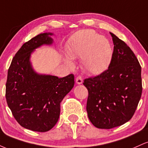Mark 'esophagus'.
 Segmentation results:
<instances>
[{"label": "esophagus", "instance_id": "1", "mask_svg": "<svg viewBox=\"0 0 148 148\" xmlns=\"http://www.w3.org/2000/svg\"><path fill=\"white\" fill-rule=\"evenodd\" d=\"M76 82L77 84H81L83 83V79L81 76H78L76 79Z\"/></svg>", "mask_w": 148, "mask_h": 148}]
</instances>
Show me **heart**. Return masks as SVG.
I'll use <instances>...</instances> for the list:
<instances>
[{
    "label": "heart",
    "mask_w": 148,
    "mask_h": 148,
    "mask_svg": "<svg viewBox=\"0 0 148 148\" xmlns=\"http://www.w3.org/2000/svg\"><path fill=\"white\" fill-rule=\"evenodd\" d=\"M68 55L72 58H81V64L91 74L103 72L111 62L113 49L109 41L92 30L79 31L69 41ZM67 64L72 67L71 61Z\"/></svg>",
    "instance_id": "1"
}]
</instances>
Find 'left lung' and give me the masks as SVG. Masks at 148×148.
<instances>
[{
    "instance_id": "left-lung-1",
    "label": "left lung",
    "mask_w": 148,
    "mask_h": 148,
    "mask_svg": "<svg viewBox=\"0 0 148 148\" xmlns=\"http://www.w3.org/2000/svg\"><path fill=\"white\" fill-rule=\"evenodd\" d=\"M108 68L84 79L88 91L86 110L95 127L109 129L126 123L136 110L142 94L141 67L132 49L114 34Z\"/></svg>"
}]
</instances>
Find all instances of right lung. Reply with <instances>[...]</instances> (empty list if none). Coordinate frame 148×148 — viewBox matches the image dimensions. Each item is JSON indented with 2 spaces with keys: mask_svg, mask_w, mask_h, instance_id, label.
<instances>
[{
  "mask_svg": "<svg viewBox=\"0 0 148 148\" xmlns=\"http://www.w3.org/2000/svg\"><path fill=\"white\" fill-rule=\"evenodd\" d=\"M51 33H42L22 45L8 72L5 97L12 113L21 127L34 132H48L55 126L60 102L74 85L72 74L62 78L39 75L32 69L30 53L42 45L52 43Z\"/></svg>",
  "mask_w": 148,
  "mask_h": 148,
  "instance_id": "obj_1",
  "label": "right lung"
}]
</instances>
